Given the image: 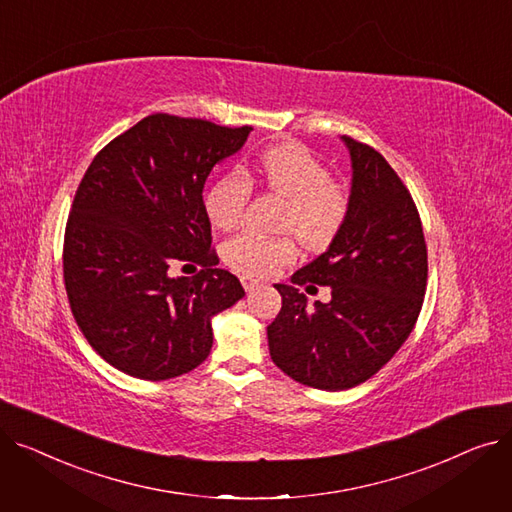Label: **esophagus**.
Masks as SVG:
<instances>
[{
    "mask_svg": "<svg viewBox=\"0 0 512 512\" xmlns=\"http://www.w3.org/2000/svg\"><path fill=\"white\" fill-rule=\"evenodd\" d=\"M240 282H242V288H245L247 292H253V290L259 286V282H257V280H253L251 276H242V278H240Z\"/></svg>",
    "mask_w": 512,
    "mask_h": 512,
    "instance_id": "34e87169",
    "label": "esophagus"
}]
</instances>
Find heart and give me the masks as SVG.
Masks as SVG:
<instances>
[{
  "label": "heart",
  "instance_id": "b5f03b06",
  "mask_svg": "<svg viewBox=\"0 0 512 512\" xmlns=\"http://www.w3.org/2000/svg\"><path fill=\"white\" fill-rule=\"evenodd\" d=\"M288 203L282 228L294 232L311 251L326 249L340 232L348 201L332 182V172L307 147L286 143L267 149L245 172L234 170L211 184L205 193V213L209 222L230 230L240 224L251 199V180ZM290 238H267L255 232H240L222 245V257L234 272L263 278L280 265L294 259Z\"/></svg>",
  "mask_w": 512,
  "mask_h": 512
}]
</instances>
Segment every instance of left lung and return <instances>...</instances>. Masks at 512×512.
<instances>
[{"label":"left lung","mask_w":512,"mask_h":512,"mask_svg":"<svg viewBox=\"0 0 512 512\" xmlns=\"http://www.w3.org/2000/svg\"><path fill=\"white\" fill-rule=\"evenodd\" d=\"M340 139L353 168L344 224L292 284H276L282 309L267 326L272 361L294 382L328 392L363 384L394 357L427 284L423 228L407 186L373 147ZM307 283L330 285L331 303L309 310L298 290Z\"/></svg>","instance_id":"1"}]
</instances>
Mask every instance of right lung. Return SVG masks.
Instances as JSON below:
<instances>
[{
	"label": "right lung",
	"instance_id": "right-lung-1",
	"mask_svg": "<svg viewBox=\"0 0 512 512\" xmlns=\"http://www.w3.org/2000/svg\"><path fill=\"white\" fill-rule=\"evenodd\" d=\"M251 126L153 114L107 143L78 184L64 236L72 315L97 355L159 382L201 365L211 319L245 297L211 249L203 186ZM197 262L195 277L171 267Z\"/></svg>",
	"mask_w": 512,
	"mask_h": 512
}]
</instances>
